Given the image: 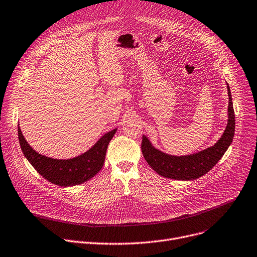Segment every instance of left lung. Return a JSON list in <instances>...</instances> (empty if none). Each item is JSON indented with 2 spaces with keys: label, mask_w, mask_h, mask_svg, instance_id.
I'll use <instances>...</instances> for the list:
<instances>
[{
  "label": "left lung",
  "mask_w": 257,
  "mask_h": 257,
  "mask_svg": "<svg viewBox=\"0 0 257 257\" xmlns=\"http://www.w3.org/2000/svg\"><path fill=\"white\" fill-rule=\"evenodd\" d=\"M228 93V119L227 126L219 141L212 147L204 149L198 153L185 156L169 155L152 145L146 135H143L142 151L148 164L155 172L168 179L191 181L206 175L224 155L232 143L234 135V111L230 88L226 83Z\"/></svg>",
  "instance_id": "left-lung-1"
}]
</instances>
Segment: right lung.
Segmentation results:
<instances>
[{
  "label": "right lung",
  "mask_w": 257,
  "mask_h": 257,
  "mask_svg": "<svg viewBox=\"0 0 257 257\" xmlns=\"http://www.w3.org/2000/svg\"><path fill=\"white\" fill-rule=\"evenodd\" d=\"M19 140L25 157L45 180L61 187L82 184L97 175L104 164L106 150L116 129L102 135L81 155L70 159H54L37 153L26 141L19 124Z\"/></svg>",
  "instance_id": "1"
}]
</instances>
